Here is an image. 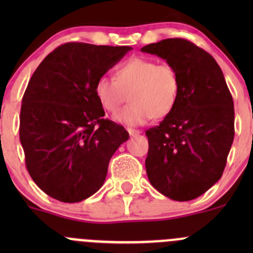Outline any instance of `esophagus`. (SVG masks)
<instances>
[{
    "instance_id": "34e87169",
    "label": "esophagus",
    "mask_w": 253,
    "mask_h": 253,
    "mask_svg": "<svg viewBox=\"0 0 253 253\" xmlns=\"http://www.w3.org/2000/svg\"><path fill=\"white\" fill-rule=\"evenodd\" d=\"M127 131H128L129 136L134 137V136H138V134H141V131L139 129H133V128H127Z\"/></svg>"
}]
</instances>
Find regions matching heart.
Wrapping results in <instances>:
<instances>
[{"mask_svg":"<svg viewBox=\"0 0 253 253\" xmlns=\"http://www.w3.org/2000/svg\"><path fill=\"white\" fill-rule=\"evenodd\" d=\"M177 73L168 63L133 57L119 66L116 78L101 76L96 79L94 93L104 110L119 111L129 94L128 106L115 120L127 126H141L153 116L164 117L174 109L178 98Z\"/></svg>","mask_w":253,"mask_h":253,"instance_id":"1","label":"heart"}]
</instances>
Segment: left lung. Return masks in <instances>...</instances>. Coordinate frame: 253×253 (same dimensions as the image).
I'll return each instance as SVG.
<instances>
[{
  "label": "left lung",
  "instance_id": "obj_1",
  "mask_svg": "<svg viewBox=\"0 0 253 253\" xmlns=\"http://www.w3.org/2000/svg\"><path fill=\"white\" fill-rule=\"evenodd\" d=\"M164 58L180 82L178 98L159 126L145 132L150 183L174 201H191L223 175L234 141V101L216 61L186 39L141 48Z\"/></svg>",
  "mask_w": 253,
  "mask_h": 253
}]
</instances>
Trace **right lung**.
<instances>
[{
	"mask_svg": "<svg viewBox=\"0 0 253 253\" xmlns=\"http://www.w3.org/2000/svg\"><path fill=\"white\" fill-rule=\"evenodd\" d=\"M129 50L67 42L33 73L22 100L19 139L28 172L50 197L76 203L94 195L111 157L128 139L124 126L103 119L94 86Z\"/></svg>",
	"mask_w": 253,
	"mask_h": 253,
	"instance_id": "right-lung-1",
	"label": "right lung"
}]
</instances>
